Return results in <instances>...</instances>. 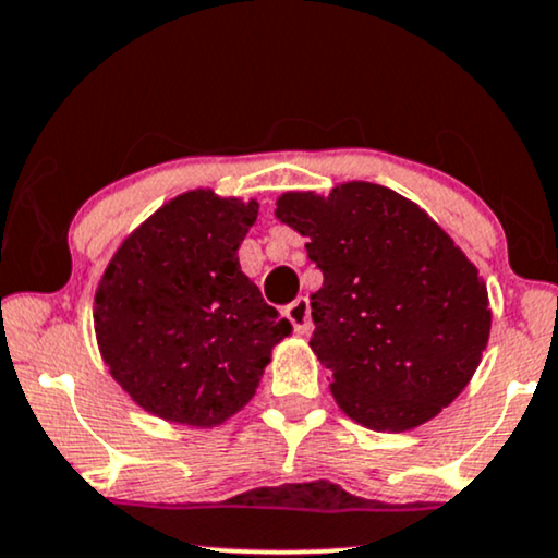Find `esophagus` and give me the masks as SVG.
Listing matches in <instances>:
<instances>
[{
	"mask_svg": "<svg viewBox=\"0 0 558 558\" xmlns=\"http://www.w3.org/2000/svg\"><path fill=\"white\" fill-rule=\"evenodd\" d=\"M286 316H288V322L293 324V329L299 331V335H306L308 324H312V308H308L306 295H299V299H295L291 306L286 308Z\"/></svg>",
	"mask_w": 558,
	"mask_h": 558,
	"instance_id": "esophagus-1",
	"label": "esophagus"
}]
</instances>
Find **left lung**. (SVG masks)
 Listing matches in <instances>:
<instances>
[{
  "label": "left lung",
  "instance_id": "left-lung-1",
  "mask_svg": "<svg viewBox=\"0 0 558 558\" xmlns=\"http://www.w3.org/2000/svg\"><path fill=\"white\" fill-rule=\"evenodd\" d=\"M275 216L308 236L324 283L312 350L350 420L378 433L425 425L478 368L492 312L474 263L420 206L373 182L283 193Z\"/></svg>",
  "mask_w": 558,
  "mask_h": 558
}]
</instances>
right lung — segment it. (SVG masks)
I'll list each match as a JSON object with an SVG mask.
<instances>
[{
  "mask_svg": "<svg viewBox=\"0 0 558 558\" xmlns=\"http://www.w3.org/2000/svg\"><path fill=\"white\" fill-rule=\"evenodd\" d=\"M257 201L190 190L118 246L95 293L110 376L146 412L214 427L255 397L291 324L239 267Z\"/></svg>",
  "mask_w": 558,
  "mask_h": 558,
  "instance_id": "obj_1",
  "label": "right lung"
}]
</instances>
